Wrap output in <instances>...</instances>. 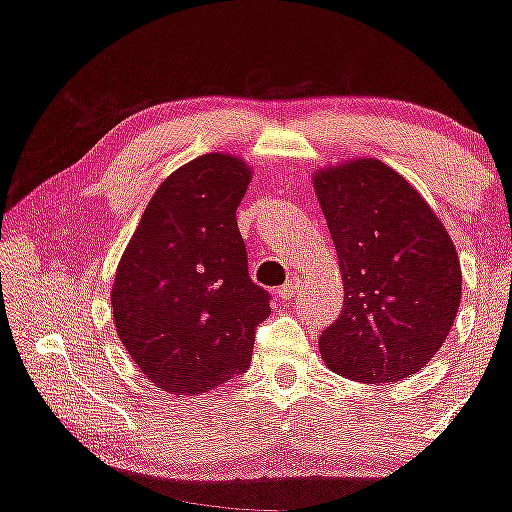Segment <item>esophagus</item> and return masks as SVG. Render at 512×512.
I'll return each instance as SVG.
<instances>
[{"instance_id":"obj_1","label":"esophagus","mask_w":512,"mask_h":512,"mask_svg":"<svg viewBox=\"0 0 512 512\" xmlns=\"http://www.w3.org/2000/svg\"><path fill=\"white\" fill-rule=\"evenodd\" d=\"M295 288H298V281H288L286 286H281L279 291H276V298H279L281 303H288L295 295Z\"/></svg>"}]
</instances>
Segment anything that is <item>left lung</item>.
Returning <instances> with one entry per match:
<instances>
[{
    "instance_id": "8db88e82",
    "label": "left lung",
    "mask_w": 512,
    "mask_h": 512,
    "mask_svg": "<svg viewBox=\"0 0 512 512\" xmlns=\"http://www.w3.org/2000/svg\"><path fill=\"white\" fill-rule=\"evenodd\" d=\"M343 279V310L319 336L341 377L391 384L443 346L463 295L458 252L424 197L389 164L348 159L312 174Z\"/></svg>"
}]
</instances>
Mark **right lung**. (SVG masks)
Wrapping results in <instances>:
<instances>
[{"label": "right lung", "mask_w": 512, "mask_h": 512, "mask_svg": "<svg viewBox=\"0 0 512 512\" xmlns=\"http://www.w3.org/2000/svg\"><path fill=\"white\" fill-rule=\"evenodd\" d=\"M248 162L209 152L166 176L135 226L112 286L114 326L159 391L197 396L250 365L255 326L272 312L250 281L236 209Z\"/></svg>", "instance_id": "add662e5"}]
</instances>
